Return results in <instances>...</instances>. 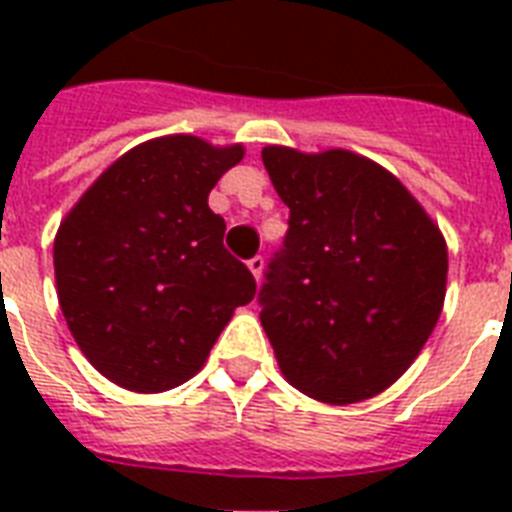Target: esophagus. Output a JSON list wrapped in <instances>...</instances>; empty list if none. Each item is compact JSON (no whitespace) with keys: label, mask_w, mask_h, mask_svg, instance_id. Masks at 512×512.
<instances>
[{"label":"esophagus","mask_w":512,"mask_h":512,"mask_svg":"<svg viewBox=\"0 0 512 512\" xmlns=\"http://www.w3.org/2000/svg\"><path fill=\"white\" fill-rule=\"evenodd\" d=\"M247 268H249V271H252V276H255V279L260 281V276H263V268H265V260L260 255L252 257V260H249V263H247Z\"/></svg>","instance_id":"34e87169"}]
</instances>
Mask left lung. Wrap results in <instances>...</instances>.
<instances>
[{
  "label": "left lung",
  "instance_id": "1",
  "mask_svg": "<svg viewBox=\"0 0 512 512\" xmlns=\"http://www.w3.org/2000/svg\"><path fill=\"white\" fill-rule=\"evenodd\" d=\"M289 231L260 289L281 374L321 404H358L420 356L446 297L444 233L393 172L345 148L265 146Z\"/></svg>",
  "mask_w": 512,
  "mask_h": 512
}]
</instances>
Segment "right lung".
Masks as SVG:
<instances>
[{
  "label": "right lung",
  "instance_id": "add662e5",
  "mask_svg": "<svg viewBox=\"0 0 512 512\" xmlns=\"http://www.w3.org/2000/svg\"><path fill=\"white\" fill-rule=\"evenodd\" d=\"M244 146L164 135L130 148L63 217L52 263L60 311L87 361L119 388L191 380L255 279L223 247L209 191Z\"/></svg>",
  "mask_w": 512,
  "mask_h": 512
}]
</instances>
